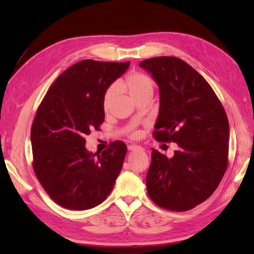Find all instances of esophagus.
<instances>
[{"instance_id": "34e87169", "label": "esophagus", "mask_w": 254, "mask_h": 254, "mask_svg": "<svg viewBox=\"0 0 254 254\" xmlns=\"http://www.w3.org/2000/svg\"><path fill=\"white\" fill-rule=\"evenodd\" d=\"M128 150L129 151H137V150H142V147L139 145H136V144H131V145H128Z\"/></svg>"}]
</instances>
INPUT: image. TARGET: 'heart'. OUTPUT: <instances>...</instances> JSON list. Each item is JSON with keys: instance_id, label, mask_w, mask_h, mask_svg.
<instances>
[{"instance_id": "obj_1", "label": "heart", "mask_w": 254, "mask_h": 254, "mask_svg": "<svg viewBox=\"0 0 254 254\" xmlns=\"http://www.w3.org/2000/svg\"><path fill=\"white\" fill-rule=\"evenodd\" d=\"M116 89L129 94V96L135 101L136 99L145 95H153L154 83L150 77L141 72H132L123 80L116 83L115 87H110L102 98V107L104 112H108L116 94Z\"/></svg>"}]
</instances>
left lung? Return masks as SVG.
Instances as JSON below:
<instances>
[{"instance_id": "left-lung-1", "label": "left lung", "mask_w": 254, "mask_h": 254, "mask_svg": "<svg viewBox=\"0 0 254 254\" xmlns=\"http://www.w3.org/2000/svg\"><path fill=\"white\" fill-rule=\"evenodd\" d=\"M139 66L159 86L154 136L178 145L172 158L152 148L147 193L165 209L190 210L212 195L227 170L228 117L211 86L182 59L159 56Z\"/></svg>"}]
</instances>
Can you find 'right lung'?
Returning <instances> with one entry per match:
<instances>
[{"label": "right lung", "instance_id": "right-lung-1", "mask_svg": "<svg viewBox=\"0 0 254 254\" xmlns=\"http://www.w3.org/2000/svg\"><path fill=\"white\" fill-rule=\"evenodd\" d=\"M129 65L91 59L77 63L55 80L38 109L31 131L34 170L50 198L67 209L86 210L102 203L121 172L124 142L93 154L84 137L103 122V95Z\"/></svg>", "mask_w": 254, "mask_h": 254}]
</instances>
